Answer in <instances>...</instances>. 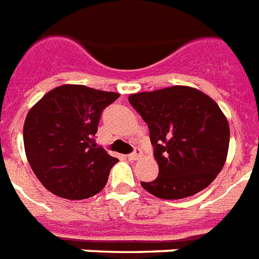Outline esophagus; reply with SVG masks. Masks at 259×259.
I'll return each instance as SVG.
<instances>
[{
    "label": "esophagus",
    "mask_w": 259,
    "mask_h": 259,
    "mask_svg": "<svg viewBox=\"0 0 259 259\" xmlns=\"http://www.w3.org/2000/svg\"><path fill=\"white\" fill-rule=\"evenodd\" d=\"M140 156H141V149L140 148H136L132 154L127 155V158H129V160H136V159H139Z\"/></svg>",
    "instance_id": "1"
}]
</instances>
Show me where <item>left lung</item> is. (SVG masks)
I'll use <instances>...</instances> for the list:
<instances>
[{"mask_svg":"<svg viewBox=\"0 0 259 259\" xmlns=\"http://www.w3.org/2000/svg\"><path fill=\"white\" fill-rule=\"evenodd\" d=\"M145 120L158 177L141 187L160 199H183L208 187L225 164L229 124L217 103L198 89L171 86L129 96Z\"/></svg>","mask_w":259,"mask_h":259,"instance_id":"1","label":"left lung"}]
</instances>
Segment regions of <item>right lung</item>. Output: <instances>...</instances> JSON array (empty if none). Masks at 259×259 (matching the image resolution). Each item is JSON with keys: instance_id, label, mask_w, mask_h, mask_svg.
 <instances>
[{"instance_id": "add662e5", "label": "right lung", "mask_w": 259, "mask_h": 259, "mask_svg": "<svg viewBox=\"0 0 259 259\" xmlns=\"http://www.w3.org/2000/svg\"><path fill=\"white\" fill-rule=\"evenodd\" d=\"M119 97L83 85L48 92L28 111L23 141L32 171L60 198L81 200L104 188L118 159L96 144L101 112Z\"/></svg>"}]
</instances>
